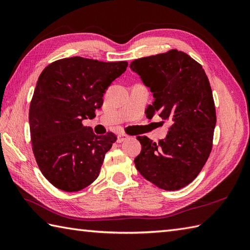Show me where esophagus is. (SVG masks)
Segmentation results:
<instances>
[{"mask_svg":"<svg viewBox=\"0 0 250 250\" xmlns=\"http://www.w3.org/2000/svg\"><path fill=\"white\" fill-rule=\"evenodd\" d=\"M128 135L126 134H125V133H119L118 134V136H117V142L118 143H122L124 141H125V140H128Z\"/></svg>","mask_w":250,"mask_h":250,"instance_id":"1","label":"esophagus"}]
</instances>
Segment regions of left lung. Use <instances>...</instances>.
<instances>
[{
  "label": "left lung",
  "instance_id": "obj_1",
  "mask_svg": "<svg viewBox=\"0 0 250 250\" xmlns=\"http://www.w3.org/2000/svg\"><path fill=\"white\" fill-rule=\"evenodd\" d=\"M130 68L152 93L147 118L158 114L172 122L158 143L137 136V171L161 189L184 188L198 176L213 146L216 110L208 78L201 64L176 49L134 60Z\"/></svg>",
  "mask_w": 250,
  "mask_h": 250
}]
</instances>
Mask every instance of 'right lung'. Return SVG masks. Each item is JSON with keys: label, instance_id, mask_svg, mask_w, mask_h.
Masks as SVG:
<instances>
[{"label": "right lung", "instance_id": "1", "mask_svg": "<svg viewBox=\"0 0 250 250\" xmlns=\"http://www.w3.org/2000/svg\"><path fill=\"white\" fill-rule=\"evenodd\" d=\"M128 62H102L82 57L52 62L37 81L29 111L33 153L41 172L58 189L75 192L93 183L114 133L95 135L92 119L103 95Z\"/></svg>", "mask_w": 250, "mask_h": 250}]
</instances>
